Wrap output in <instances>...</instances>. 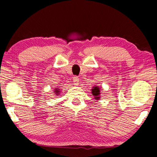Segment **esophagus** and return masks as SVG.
I'll list each match as a JSON object with an SVG mask.
<instances>
[{"mask_svg": "<svg viewBox=\"0 0 157 157\" xmlns=\"http://www.w3.org/2000/svg\"><path fill=\"white\" fill-rule=\"evenodd\" d=\"M73 82H74V84H78L79 78L77 76H74V78H73Z\"/></svg>", "mask_w": 157, "mask_h": 157, "instance_id": "1", "label": "esophagus"}]
</instances>
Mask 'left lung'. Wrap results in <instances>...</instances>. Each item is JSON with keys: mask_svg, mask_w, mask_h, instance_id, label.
<instances>
[{"mask_svg": "<svg viewBox=\"0 0 157 157\" xmlns=\"http://www.w3.org/2000/svg\"><path fill=\"white\" fill-rule=\"evenodd\" d=\"M101 87H98V86H94L91 89V94H93L94 98L95 100H99L101 98Z\"/></svg>", "mask_w": 157, "mask_h": 157, "instance_id": "obj_1", "label": "left lung"}]
</instances>
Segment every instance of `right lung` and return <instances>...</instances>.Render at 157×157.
Wrapping results in <instances>:
<instances>
[{
	"label": "right lung",
	"mask_w": 157,
	"mask_h": 157,
	"mask_svg": "<svg viewBox=\"0 0 157 157\" xmlns=\"http://www.w3.org/2000/svg\"><path fill=\"white\" fill-rule=\"evenodd\" d=\"M53 93L56 94V96H59L61 94V89H59V88H56L53 91Z\"/></svg>",
	"instance_id": "obj_1"
}]
</instances>
